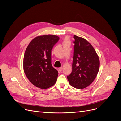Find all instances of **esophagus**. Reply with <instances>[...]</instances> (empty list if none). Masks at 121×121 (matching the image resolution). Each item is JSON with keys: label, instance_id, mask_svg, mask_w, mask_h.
<instances>
[{"label": "esophagus", "instance_id": "1", "mask_svg": "<svg viewBox=\"0 0 121 121\" xmlns=\"http://www.w3.org/2000/svg\"><path fill=\"white\" fill-rule=\"evenodd\" d=\"M59 70L60 72H62V71H63V67H60V68L59 69Z\"/></svg>", "mask_w": 121, "mask_h": 121}]
</instances>
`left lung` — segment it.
<instances>
[{
    "label": "left lung",
    "instance_id": "8db88e82",
    "mask_svg": "<svg viewBox=\"0 0 121 121\" xmlns=\"http://www.w3.org/2000/svg\"><path fill=\"white\" fill-rule=\"evenodd\" d=\"M73 38L72 72L67 78L73 87L83 89L96 78L99 71V60L95 49L87 40L75 35Z\"/></svg>",
    "mask_w": 121,
    "mask_h": 121
}]
</instances>
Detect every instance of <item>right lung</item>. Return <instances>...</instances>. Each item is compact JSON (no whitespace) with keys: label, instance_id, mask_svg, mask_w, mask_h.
<instances>
[{"label":"right lung","instance_id":"add662e5","mask_svg":"<svg viewBox=\"0 0 121 121\" xmlns=\"http://www.w3.org/2000/svg\"><path fill=\"white\" fill-rule=\"evenodd\" d=\"M59 40L55 35L38 36L31 41L25 50L24 72L37 87L44 89L56 83L58 72L52 64V50Z\"/></svg>","mask_w":121,"mask_h":121}]
</instances>
